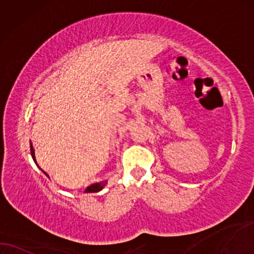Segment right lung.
I'll use <instances>...</instances> for the list:
<instances>
[{
    "label": "right lung",
    "mask_w": 254,
    "mask_h": 254,
    "mask_svg": "<svg viewBox=\"0 0 254 254\" xmlns=\"http://www.w3.org/2000/svg\"><path fill=\"white\" fill-rule=\"evenodd\" d=\"M30 150H31V155H32L33 161H35L36 164H37L36 157H35V148H33L31 141H30ZM39 168H40V167H39ZM40 170H42V168H40ZM42 172H43L44 174L46 175V177H49V174H47L46 172H44L43 170H42ZM107 182H108V180H103V181H101V182H95V184H92L90 186H88V187L86 188V190H84V191H86V192H97V191L102 190V189H103L104 187H106Z\"/></svg>",
    "instance_id": "right-lung-1"
}]
</instances>
